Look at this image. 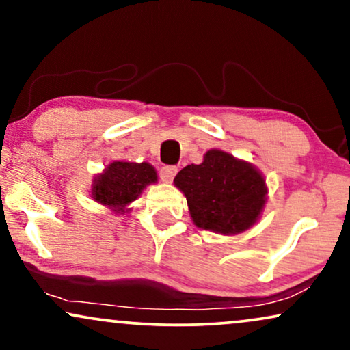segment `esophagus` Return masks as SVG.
<instances>
[{"label": "esophagus", "mask_w": 350, "mask_h": 350, "mask_svg": "<svg viewBox=\"0 0 350 350\" xmlns=\"http://www.w3.org/2000/svg\"><path fill=\"white\" fill-rule=\"evenodd\" d=\"M176 172H178V169H176V167H174V165H164L159 170L161 180L165 181V183H170V181L174 180V176L176 175Z\"/></svg>", "instance_id": "obj_1"}]
</instances>
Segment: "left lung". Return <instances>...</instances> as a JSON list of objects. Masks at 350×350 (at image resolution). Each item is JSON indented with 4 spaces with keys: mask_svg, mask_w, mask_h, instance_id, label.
I'll use <instances>...</instances> for the list:
<instances>
[{
    "mask_svg": "<svg viewBox=\"0 0 350 350\" xmlns=\"http://www.w3.org/2000/svg\"><path fill=\"white\" fill-rule=\"evenodd\" d=\"M175 186L188 200L196 226L219 234H237L256 223L266 202V183L252 164L228 152L210 150L202 164L186 165Z\"/></svg>",
    "mask_w": 350,
    "mask_h": 350,
    "instance_id": "8db88e82",
    "label": "left lung"
}]
</instances>
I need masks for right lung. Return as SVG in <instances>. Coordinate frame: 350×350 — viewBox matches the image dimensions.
<instances>
[{
  "label": "right lung",
  "instance_id": "right-lung-1",
  "mask_svg": "<svg viewBox=\"0 0 350 350\" xmlns=\"http://www.w3.org/2000/svg\"><path fill=\"white\" fill-rule=\"evenodd\" d=\"M157 181L154 167L148 162H113L102 175L95 176L92 196L97 202L124 212V207L142 194L146 185Z\"/></svg>",
  "mask_w": 350,
  "mask_h": 350
}]
</instances>
